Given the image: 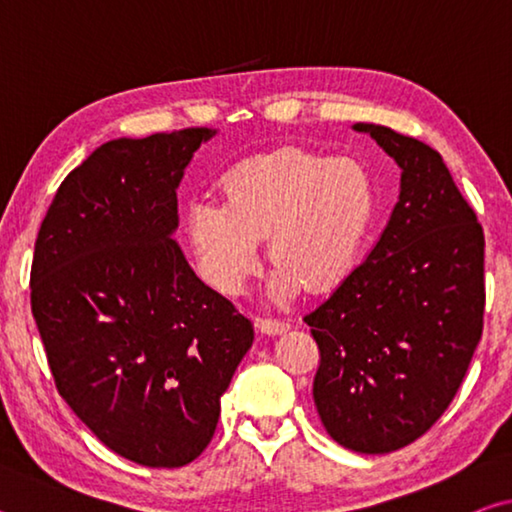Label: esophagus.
<instances>
[{
    "label": "esophagus",
    "instance_id": "34e87169",
    "mask_svg": "<svg viewBox=\"0 0 512 512\" xmlns=\"http://www.w3.org/2000/svg\"><path fill=\"white\" fill-rule=\"evenodd\" d=\"M257 327H259V332H264V334H282L289 329V323L282 318L262 316V318H257Z\"/></svg>",
    "mask_w": 512,
    "mask_h": 512
}]
</instances>
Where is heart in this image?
Wrapping results in <instances>:
<instances>
[{"mask_svg": "<svg viewBox=\"0 0 512 512\" xmlns=\"http://www.w3.org/2000/svg\"><path fill=\"white\" fill-rule=\"evenodd\" d=\"M225 201L196 198L187 237L205 280L235 296L259 266V241L277 262L273 293L287 298L302 282H341L359 257L372 219V185L354 160L282 149L237 164L223 178Z\"/></svg>", "mask_w": 512, "mask_h": 512, "instance_id": "obj_1", "label": "heart"}]
</instances>
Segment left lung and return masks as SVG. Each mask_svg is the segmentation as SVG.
Listing matches in <instances>:
<instances>
[{
	"instance_id": "1",
	"label": "left lung",
	"mask_w": 512,
	"mask_h": 512,
	"mask_svg": "<svg viewBox=\"0 0 512 512\" xmlns=\"http://www.w3.org/2000/svg\"><path fill=\"white\" fill-rule=\"evenodd\" d=\"M370 133L402 169L370 255L305 316L320 350L314 402L336 443L361 454L411 445L452 404L483 332V228L438 151Z\"/></svg>"
}]
</instances>
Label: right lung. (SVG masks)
<instances>
[{
	"mask_svg": "<svg viewBox=\"0 0 512 512\" xmlns=\"http://www.w3.org/2000/svg\"><path fill=\"white\" fill-rule=\"evenodd\" d=\"M210 128L119 137L60 183L36 239L31 311L58 393L112 452L183 467L210 445L253 323L171 239Z\"/></svg>",
	"mask_w": 512,
	"mask_h": 512,
	"instance_id": "add662e5",
	"label": "right lung"
}]
</instances>
